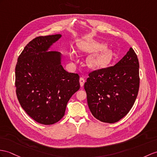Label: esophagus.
<instances>
[{
  "instance_id": "esophagus-1",
  "label": "esophagus",
  "mask_w": 157,
  "mask_h": 157,
  "mask_svg": "<svg viewBox=\"0 0 157 157\" xmlns=\"http://www.w3.org/2000/svg\"><path fill=\"white\" fill-rule=\"evenodd\" d=\"M79 82H80V85H81V87H82L84 86V84L85 82V80L83 77H81L79 79Z\"/></svg>"
}]
</instances>
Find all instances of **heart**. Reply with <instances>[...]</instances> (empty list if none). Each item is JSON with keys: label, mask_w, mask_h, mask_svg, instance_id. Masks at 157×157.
<instances>
[{"label": "heart", "mask_w": 157, "mask_h": 157, "mask_svg": "<svg viewBox=\"0 0 157 157\" xmlns=\"http://www.w3.org/2000/svg\"><path fill=\"white\" fill-rule=\"evenodd\" d=\"M78 47L81 51L91 53L87 59V65L93 69H100L106 67L112 60L113 53L111 50L106 48L105 44L98 43L90 38H86L78 43ZM71 56H73V52Z\"/></svg>", "instance_id": "1"}]
</instances>
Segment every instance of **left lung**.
<instances>
[{
    "label": "left lung",
    "instance_id": "left-lung-1",
    "mask_svg": "<svg viewBox=\"0 0 157 157\" xmlns=\"http://www.w3.org/2000/svg\"><path fill=\"white\" fill-rule=\"evenodd\" d=\"M85 83L92 114L103 123H114L131 109L139 89V63L130 48L113 67L91 72Z\"/></svg>",
    "mask_w": 157,
    "mask_h": 157
}]
</instances>
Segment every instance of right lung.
<instances>
[{
  "label": "right lung",
  "instance_id": "1",
  "mask_svg": "<svg viewBox=\"0 0 157 157\" xmlns=\"http://www.w3.org/2000/svg\"><path fill=\"white\" fill-rule=\"evenodd\" d=\"M61 36L57 34L36 37L26 44L15 68L19 103L29 116L45 125L63 117L67 102L80 89L78 75L64 69L62 55L48 51Z\"/></svg>",
  "mask_w": 157,
  "mask_h": 157
}]
</instances>
